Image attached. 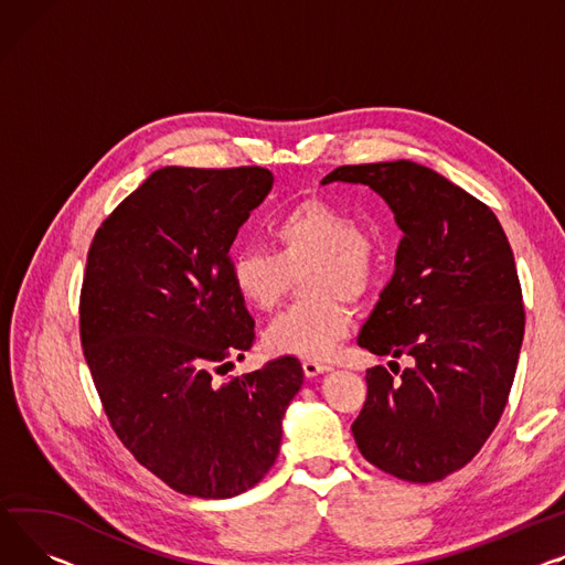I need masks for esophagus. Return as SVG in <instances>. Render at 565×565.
Instances as JSON below:
<instances>
[{
  "mask_svg": "<svg viewBox=\"0 0 565 565\" xmlns=\"http://www.w3.org/2000/svg\"><path fill=\"white\" fill-rule=\"evenodd\" d=\"M302 367H305V374H307V377H316V374H322V372H329V370H331L327 363H322V361H313V359H307V361L302 363Z\"/></svg>",
  "mask_w": 565,
  "mask_h": 565,
  "instance_id": "1",
  "label": "esophagus"
}]
</instances>
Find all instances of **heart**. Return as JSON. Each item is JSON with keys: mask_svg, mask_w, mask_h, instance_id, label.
<instances>
[{"mask_svg": "<svg viewBox=\"0 0 565 565\" xmlns=\"http://www.w3.org/2000/svg\"><path fill=\"white\" fill-rule=\"evenodd\" d=\"M275 252L241 245L230 256V279L249 309L273 311L290 273L302 274L309 299L279 313L266 329V345L297 356H329L352 329L348 299H361L377 279L380 249L356 220L324 200H305L281 211L268 227Z\"/></svg>", "mask_w": 565, "mask_h": 565, "instance_id": "heart-1", "label": "heart"}]
</instances>
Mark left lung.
I'll use <instances>...</instances> for the list:
<instances>
[{"mask_svg":"<svg viewBox=\"0 0 565 565\" xmlns=\"http://www.w3.org/2000/svg\"><path fill=\"white\" fill-rule=\"evenodd\" d=\"M331 181L370 185L404 234L359 345L413 365L365 372L354 440L397 479L438 481L472 461L509 399L524 335L511 245L483 202L413 161L341 166Z\"/></svg>","mask_w":565,"mask_h":565,"instance_id":"left-lung-1","label":"left lung"}]
</instances>
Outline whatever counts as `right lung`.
Segmentation results:
<instances>
[{"label": "right lung", "mask_w": 565, "mask_h": 565, "mask_svg": "<svg viewBox=\"0 0 565 565\" xmlns=\"http://www.w3.org/2000/svg\"><path fill=\"white\" fill-rule=\"evenodd\" d=\"M273 181L258 166L161 168L88 249L79 331L102 406L136 461L183 495L234 498L266 477L305 382L295 356L215 380L254 343L230 249Z\"/></svg>", "instance_id": "add662e5"}]
</instances>
